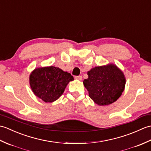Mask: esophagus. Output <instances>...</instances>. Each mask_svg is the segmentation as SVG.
I'll use <instances>...</instances> for the list:
<instances>
[{"instance_id":"34e87169","label":"esophagus","mask_w":151,"mask_h":151,"mask_svg":"<svg viewBox=\"0 0 151 151\" xmlns=\"http://www.w3.org/2000/svg\"><path fill=\"white\" fill-rule=\"evenodd\" d=\"M75 79H77V80H79V81H81V80L82 79V76H75Z\"/></svg>"}]
</instances>
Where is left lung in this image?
I'll return each mask as SVG.
<instances>
[{
	"instance_id": "left-lung-1",
	"label": "left lung",
	"mask_w": 151,
	"mask_h": 151,
	"mask_svg": "<svg viewBox=\"0 0 151 151\" xmlns=\"http://www.w3.org/2000/svg\"><path fill=\"white\" fill-rule=\"evenodd\" d=\"M84 80L89 96L99 106L109 105L116 101L123 92L126 78L123 71L114 63L97 66L88 71Z\"/></svg>"
}]
</instances>
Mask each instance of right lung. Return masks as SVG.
I'll return each mask as SVG.
<instances>
[{
  "mask_svg": "<svg viewBox=\"0 0 151 151\" xmlns=\"http://www.w3.org/2000/svg\"><path fill=\"white\" fill-rule=\"evenodd\" d=\"M73 76L54 66L41 67L32 70L29 76L32 91L45 102H53L60 97Z\"/></svg>",
  "mask_w": 151,
  "mask_h": 151,
  "instance_id": "1",
  "label": "right lung"
}]
</instances>
